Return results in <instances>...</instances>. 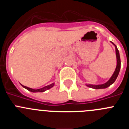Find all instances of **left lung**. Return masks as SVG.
<instances>
[{
  "label": "left lung",
  "mask_w": 129,
  "mask_h": 129,
  "mask_svg": "<svg viewBox=\"0 0 129 129\" xmlns=\"http://www.w3.org/2000/svg\"><path fill=\"white\" fill-rule=\"evenodd\" d=\"M112 43L114 46H115V48H116V60H117V64H116V68L115 69L114 72L113 73L112 76H111L109 80L108 81H107L106 83H103V84H101V85H92V84H86V85L87 86L90 88H94V89H102V88H106L109 87V86L113 84L115 82L116 79L118 77V74H119V70H120L121 68V60H120V56H119V51L118 50V48L117 46L114 44L112 42H111Z\"/></svg>",
  "instance_id": "1"
}]
</instances>
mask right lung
Masks as SVG:
<instances>
[{"label":"right lung","instance_id":"obj_1","mask_svg":"<svg viewBox=\"0 0 129 129\" xmlns=\"http://www.w3.org/2000/svg\"><path fill=\"white\" fill-rule=\"evenodd\" d=\"M54 83H52V84H50V85H47V86H44L43 88H39V89H33V88H29L28 87V86H24V85H22V86H23L24 88H26V89H27L28 90L30 91V92H45L46 90H47L50 89V88H51L52 87H53V86H54Z\"/></svg>","mask_w":129,"mask_h":129}]
</instances>
